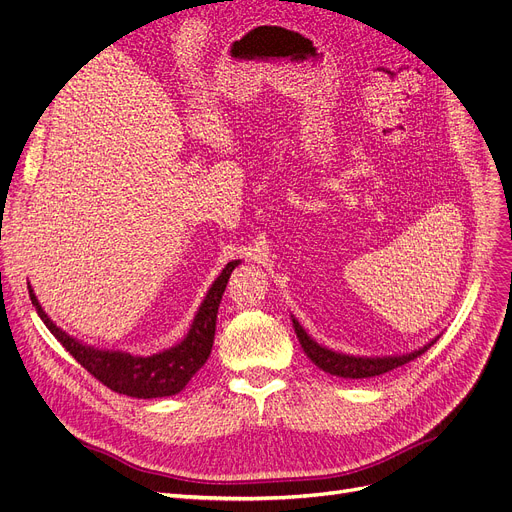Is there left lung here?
<instances>
[{
  "label": "left lung",
  "instance_id": "8db88e82",
  "mask_svg": "<svg viewBox=\"0 0 512 512\" xmlns=\"http://www.w3.org/2000/svg\"><path fill=\"white\" fill-rule=\"evenodd\" d=\"M293 327L295 333L299 337V344L304 348V352L308 354L310 361L318 367L323 369L325 373L337 375V377H346V380H363V377H375V375H382L388 373L396 367L407 365L413 358H418L420 354H424L437 339H432L430 344H426L420 350H413L409 354H401V356H350V354H342V352H333L325 346L316 344L314 339L304 331L297 320L293 318Z\"/></svg>",
  "mask_w": 512,
  "mask_h": 512
}]
</instances>
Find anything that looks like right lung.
<instances>
[{"mask_svg": "<svg viewBox=\"0 0 512 512\" xmlns=\"http://www.w3.org/2000/svg\"><path fill=\"white\" fill-rule=\"evenodd\" d=\"M240 261H230L223 272L208 289L204 301L200 304L194 323L187 335L173 348L151 356H132L128 352L116 350H99L86 346L78 339L67 335L63 329L56 327L48 314L42 310L33 289L29 287L31 304L37 314L44 320L50 333L59 339L63 348L78 361L90 375L97 377L101 384L118 394L132 396V399H160V396H173L181 392L187 382L192 380L196 371L206 363L208 354L213 350L215 327H217V310L225 291L227 280L232 270Z\"/></svg>", "mask_w": 512, "mask_h": 512, "instance_id": "add662e5", "label": "right lung"}]
</instances>
